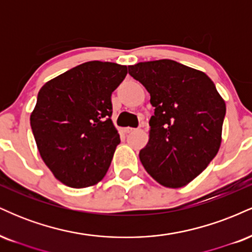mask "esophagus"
I'll return each instance as SVG.
<instances>
[{"label": "esophagus", "instance_id": "1", "mask_svg": "<svg viewBox=\"0 0 252 252\" xmlns=\"http://www.w3.org/2000/svg\"><path fill=\"white\" fill-rule=\"evenodd\" d=\"M136 130H137L136 128H126V129H124V131H126V134H130V132L136 131Z\"/></svg>", "mask_w": 252, "mask_h": 252}]
</instances>
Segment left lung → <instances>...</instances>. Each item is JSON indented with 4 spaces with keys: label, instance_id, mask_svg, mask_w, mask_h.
I'll use <instances>...</instances> for the list:
<instances>
[{
    "label": "left lung",
    "instance_id": "1",
    "mask_svg": "<svg viewBox=\"0 0 252 252\" xmlns=\"http://www.w3.org/2000/svg\"><path fill=\"white\" fill-rule=\"evenodd\" d=\"M128 70L147 89L155 108L141 162L162 186H185L218 153L225 102L204 72L174 60L138 63Z\"/></svg>",
    "mask_w": 252,
    "mask_h": 252
}]
</instances>
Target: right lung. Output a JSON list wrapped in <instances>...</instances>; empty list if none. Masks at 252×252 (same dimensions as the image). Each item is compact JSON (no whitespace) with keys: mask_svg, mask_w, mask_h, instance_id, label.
Returning a JSON list of instances; mask_svg holds the SVG:
<instances>
[{"mask_svg":"<svg viewBox=\"0 0 252 252\" xmlns=\"http://www.w3.org/2000/svg\"><path fill=\"white\" fill-rule=\"evenodd\" d=\"M126 76V66L89 62L40 89L32 131L43 162L66 186H92L108 172L121 142L111 94Z\"/></svg>","mask_w":252,"mask_h":252,"instance_id":"right-lung-1","label":"right lung"}]
</instances>
